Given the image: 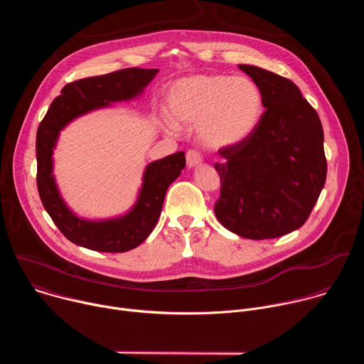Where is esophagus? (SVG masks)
Instances as JSON below:
<instances>
[{
  "label": "esophagus",
  "mask_w": 364,
  "mask_h": 364,
  "mask_svg": "<svg viewBox=\"0 0 364 364\" xmlns=\"http://www.w3.org/2000/svg\"><path fill=\"white\" fill-rule=\"evenodd\" d=\"M186 160H187V167L194 168L198 164H201V155L196 149H190V151H187Z\"/></svg>",
  "instance_id": "1"
}]
</instances>
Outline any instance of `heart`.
<instances>
[{
	"label": "heart",
	"instance_id": "1",
	"mask_svg": "<svg viewBox=\"0 0 364 364\" xmlns=\"http://www.w3.org/2000/svg\"><path fill=\"white\" fill-rule=\"evenodd\" d=\"M168 132L197 127L198 141L223 151L245 142L264 115V96L245 76L193 75L176 80L167 93Z\"/></svg>",
	"mask_w": 364,
	"mask_h": 364
}]
</instances>
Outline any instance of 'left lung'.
<instances>
[{"label":"left lung","mask_w":364,"mask_h":364,"mask_svg":"<svg viewBox=\"0 0 364 364\" xmlns=\"http://www.w3.org/2000/svg\"><path fill=\"white\" fill-rule=\"evenodd\" d=\"M237 68L261 89L267 111L245 142L220 151L215 213L237 236L274 239L306 222L324 187L323 125L294 82L257 66Z\"/></svg>","instance_id":"left-lung-1"}]
</instances>
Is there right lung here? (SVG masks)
<instances>
[{
	"label": "right lung",
	"mask_w": 364,
	"mask_h": 364,
	"mask_svg": "<svg viewBox=\"0 0 364 364\" xmlns=\"http://www.w3.org/2000/svg\"><path fill=\"white\" fill-rule=\"evenodd\" d=\"M159 69H124L103 76L68 83L38 125L36 136L37 188L46 212L59 230L75 245L96 252H127L139 246L152 232L161 215L170 184L186 167V152L180 151L149 163L135 203L124 215L89 220L77 216L66 204L58 187L53 152L60 132L75 119L112 103L139 97Z\"/></svg>",
	"instance_id": "obj_1"
}]
</instances>
